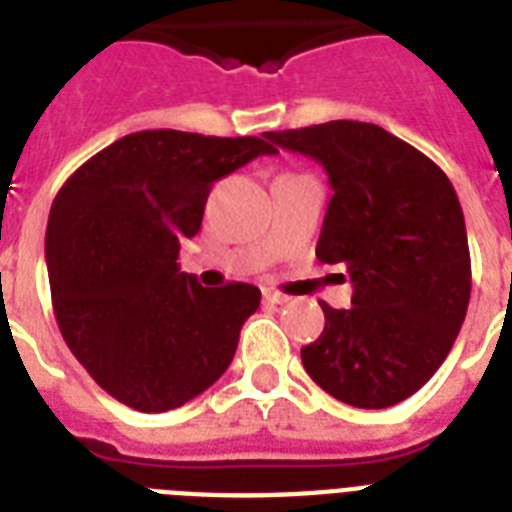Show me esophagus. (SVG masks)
Masks as SVG:
<instances>
[{"label": "esophagus", "instance_id": "34e87169", "mask_svg": "<svg viewBox=\"0 0 512 512\" xmlns=\"http://www.w3.org/2000/svg\"><path fill=\"white\" fill-rule=\"evenodd\" d=\"M263 300L268 305H284L289 300L287 295H281V292H276V289H265L263 292Z\"/></svg>", "mask_w": 512, "mask_h": 512}]
</instances>
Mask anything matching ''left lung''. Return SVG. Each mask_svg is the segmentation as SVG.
I'll list each match as a JSON object with an SVG mask.
<instances>
[{
    "instance_id": "8db88e82",
    "label": "left lung",
    "mask_w": 512,
    "mask_h": 512,
    "mask_svg": "<svg viewBox=\"0 0 512 512\" xmlns=\"http://www.w3.org/2000/svg\"><path fill=\"white\" fill-rule=\"evenodd\" d=\"M324 164L332 201L316 257L353 281L350 308L321 303L327 324L300 350L305 372L337 401L385 409L436 374L470 303L465 217L433 159L369 122L268 132Z\"/></svg>"
}]
</instances>
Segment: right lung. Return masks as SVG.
<instances>
[{
	"mask_svg": "<svg viewBox=\"0 0 512 512\" xmlns=\"http://www.w3.org/2000/svg\"><path fill=\"white\" fill-rule=\"evenodd\" d=\"M263 138L146 130L119 138L68 177L52 201L44 255L60 335L116 401L167 412L228 369L260 289H204L180 271L212 185L255 156Z\"/></svg>",
	"mask_w": 512,
	"mask_h": 512,
	"instance_id": "add662e5",
	"label": "right lung"
}]
</instances>
